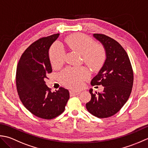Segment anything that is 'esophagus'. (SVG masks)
<instances>
[{"mask_svg":"<svg viewBox=\"0 0 148 148\" xmlns=\"http://www.w3.org/2000/svg\"><path fill=\"white\" fill-rule=\"evenodd\" d=\"M70 95L71 96H75V95H79L80 93V91H70Z\"/></svg>","mask_w":148,"mask_h":148,"instance_id":"obj_1","label":"esophagus"}]
</instances>
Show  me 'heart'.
<instances>
[{"instance_id": "b5f03b06", "label": "heart", "mask_w": 148, "mask_h": 148, "mask_svg": "<svg viewBox=\"0 0 148 148\" xmlns=\"http://www.w3.org/2000/svg\"><path fill=\"white\" fill-rule=\"evenodd\" d=\"M70 49L82 54L84 61L92 69L100 68L106 59V52L100 45L89 36L82 34L71 35L66 39ZM65 49L60 42L52 45L49 51L50 62L53 67H59L64 61ZM89 77V71L85 67H68L60 74V79L66 86L75 89H80L84 80Z\"/></svg>"}]
</instances>
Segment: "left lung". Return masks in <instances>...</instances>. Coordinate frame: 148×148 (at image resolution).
Returning <instances> with one entry per match:
<instances>
[{"mask_svg":"<svg viewBox=\"0 0 148 148\" xmlns=\"http://www.w3.org/2000/svg\"><path fill=\"white\" fill-rule=\"evenodd\" d=\"M93 36L103 45L106 59L98 73L92 78V86L104 87L102 92L92 93L86 103L89 112L99 118L114 116L128 99L134 83V72L127 53L118 42L101 34Z\"/></svg>","mask_w":148,"mask_h":148,"instance_id":"8db88e82","label":"left lung"}]
</instances>
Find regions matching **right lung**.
Listing matches in <instances>:
<instances>
[{"instance_id":"right-lung-1","label":"right lung","mask_w":148,"mask_h":148,"mask_svg":"<svg viewBox=\"0 0 148 148\" xmlns=\"http://www.w3.org/2000/svg\"><path fill=\"white\" fill-rule=\"evenodd\" d=\"M55 34L39 39L24 52L18 63L16 84L23 105L34 116L52 119L61 114L70 98L68 89L52 92L45 80L52 71L49 50L59 37Z\"/></svg>"}]
</instances>
